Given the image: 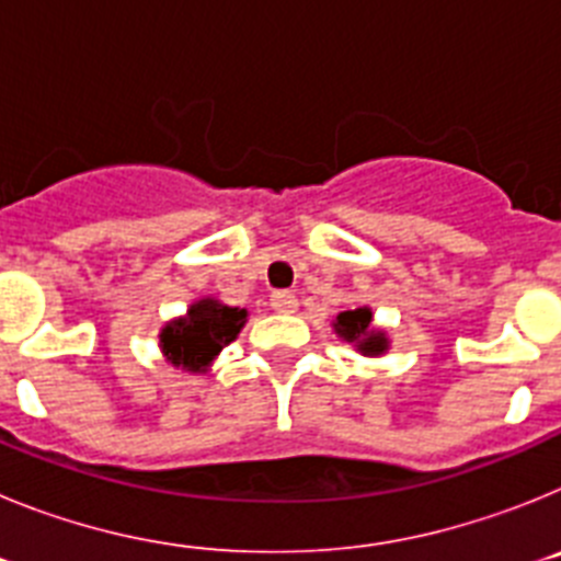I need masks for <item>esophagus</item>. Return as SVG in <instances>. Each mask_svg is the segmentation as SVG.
<instances>
[{
    "label": "esophagus",
    "mask_w": 561,
    "mask_h": 561,
    "mask_svg": "<svg viewBox=\"0 0 561 561\" xmlns=\"http://www.w3.org/2000/svg\"><path fill=\"white\" fill-rule=\"evenodd\" d=\"M270 306L277 311V314H291L297 309V297L291 291H272Z\"/></svg>",
    "instance_id": "34e87169"
}]
</instances>
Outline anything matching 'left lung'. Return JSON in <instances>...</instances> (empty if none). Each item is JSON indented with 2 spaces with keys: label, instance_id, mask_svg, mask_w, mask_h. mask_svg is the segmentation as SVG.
Here are the masks:
<instances>
[{
  "label": "left lung",
  "instance_id": "8db88e82",
  "mask_svg": "<svg viewBox=\"0 0 561 561\" xmlns=\"http://www.w3.org/2000/svg\"><path fill=\"white\" fill-rule=\"evenodd\" d=\"M334 331L336 336L356 345L362 356H381L388 351V334L374 329V311L368 306L340 311L334 320Z\"/></svg>",
  "mask_w": 561,
  "mask_h": 561
}]
</instances>
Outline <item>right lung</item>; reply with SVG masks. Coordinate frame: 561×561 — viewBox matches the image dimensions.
I'll list each match as a JSON object with an SVG mask.
<instances>
[{
  "label": "right lung",
  "instance_id": "right-lung-1",
  "mask_svg": "<svg viewBox=\"0 0 561 561\" xmlns=\"http://www.w3.org/2000/svg\"><path fill=\"white\" fill-rule=\"evenodd\" d=\"M244 323L247 309L202 297L187 309L185 317H176L160 331V348L173 368L207 374L210 362L236 340Z\"/></svg>",
  "mask_w": 561,
  "mask_h": 561
}]
</instances>
